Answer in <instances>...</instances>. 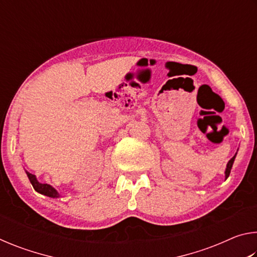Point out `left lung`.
Returning <instances> with one entry per match:
<instances>
[{"mask_svg": "<svg viewBox=\"0 0 257 257\" xmlns=\"http://www.w3.org/2000/svg\"><path fill=\"white\" fill-rule=\"evenodd\" d=\"M237 154V153H236ZM236 154L233 155V158L229 161L228 162V164H227V168H225V179H227V178L229 177V175H230V171H231V168H232V164H233V161H234V158H236Z\"/></svg>", "mask_w": 257, "mask_h": 257, "instance_id": "left-lung-1", "label": "left lung"}]
</instances>
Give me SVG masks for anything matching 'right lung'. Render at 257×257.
<instances>
[{"instance_id":"obj_1","label":"right lung","mask_w":257,"mask_h":257,"mask_svg":"<svg viewBox=\"0 0 257 257\" xmlns=\"http://www.w3.org/2000/svg\"><path fill=\"white\" fill-rule=\"evenodd\" d=\"M26 173H27L28 179L30 180V182H32L34 189L36 190L37 193L43 194V195H45V196H49V197H52V198H59L60 197V194L51 185L41 184V182L36 179V176L33 175V173H29L27 171H26Z\"/></svg>"}]
</instances>
